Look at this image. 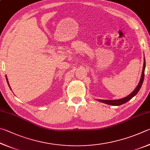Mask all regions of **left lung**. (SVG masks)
<instances>
[{"label": "left lung", "mask_w": 150, "mask_h": 150, "mask_svg": "<svg viewBox=\"0 0 150 150\" xmlns=\"http://www.w3.org/2000/svg\"><path fill=\"white\" fill-rule=\"evenodd\" d=\"M145 68H146V61H145V59H144V67H143V70H142V76L140 78V82H139L138 85L137 86V87L136 88V89L134 90L132 93H131L130 95H128V96L125 97L124 98L120 99H115V100H103V99H98L99 101L101 102V103H104L106 104L110 105H120L124 104L125 103H127V101L130 100L134 96H135L137 93L139 91V90H140V88L142 87V85L143 82H144V71H145Z\"/></svg>", "instance_id": "left-lung-1"}]
</instances>
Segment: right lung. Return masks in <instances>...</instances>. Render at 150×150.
I'll return each instance as SVG.
<instances>
[{"instance_id": "add662e5", "label": "right lung", "mask_w": 150, "mask_h": 150, "mask_svg": "<svg viewBox=\"0 0 150 150\" xmlns=\"http://www.w3.org/2000/svg\"><path fill=\"white\" fill-rule=\"evenodd\" d=\"M6 81H7V83H8V86H9V83H8V79H7V77L6 76ZM9 87H10V86H9ZM11 89V88H10Z\"/></svg>"}]
</instances>
